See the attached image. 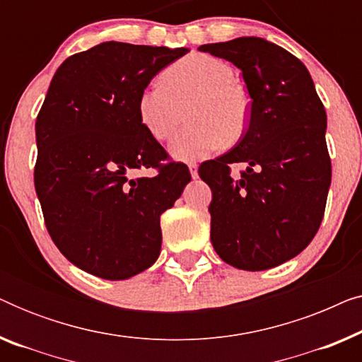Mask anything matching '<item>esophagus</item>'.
Instances as JSON below:
<instances>
[{
    "label": "esophagus",
    "instance_id": "obj_1",
    "mask_svg": "<svg viewBox=\"0 0 362 362\" xmlns=\"http://www.w3.org/2000/svg\"><path fill=\"white\" fill-rule=\"evenodd\" d=\"M187 166H189L192 180H196V177H197V165H196V163H189V165H187Z\"/></svg>",
    "mask_w": 362,
    "mask_h": 362
}]
</instances>
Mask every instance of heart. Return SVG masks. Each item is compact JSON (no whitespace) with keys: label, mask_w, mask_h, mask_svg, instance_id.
<instances>
[{"label":"heart","mask_w":362,"mask_h":362,"mask_svg":"<svg viewBox=\"0 0 362 362\" xmlns=\"http://www.w3.org/2000/svg\"><path fill=\"white\" fill-rule=\"evenodd\" d=\"M163 83L145 88L138 98L141 125L156 140H168L189 108L192 123L170 143L173 158L199 160L245 135L250 100L235 83L229 64L209 54H191L163 72Z\"/></svg>","instance_id":"1"}]
</instances>
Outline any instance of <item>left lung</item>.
<instances>
[{"label":"left lung","instance_id":"obj_1","mask_svg":"<svg viewBox=\"0 0 362 362\" xmlns=\"http://www.w3.org/2000/svg\"><path fill=\"white\" fill-rule=\"evenodd\" d=\"M197 49L240 69L252 98L242 140L199 166L212 191L211 242L235 269H272L308 247L323 221L331 185L325 107L305 64L267 39ZM232 162L247 163L239 180Z\"/></svg>","mask_w":362,"mask_h":362}]
</instances>
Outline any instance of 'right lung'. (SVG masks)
Masks as SVG:
<instances>
[{"mask_svg":"<svg viewBox=\"0 0 362 362\" xmlns=\"http://www.w3.org/2000/svg\"><path fill=\"white\" fill-rule=\"evenodd\" d=\"M187 47L107 41L61 64L36 120L34 186L49 235L69 262L127 280L161 252L160 216L191 173L141 125L138 98ZM156 167L151 178L138 169Z\"/></svg>","mask_w":362,"mask_h":362,"instance_id":"1","label":"right lung"}]
</instances>
